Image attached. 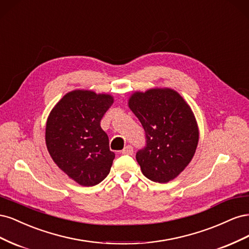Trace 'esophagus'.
Returning <instances> with one entry per match:
<instances>
[{
	"label": "esophagus",
	"mask_w": 249,
	"mask_h": 249,
	"mask_svg": "<svg viewBox=\"0 0 249 249\" xmlns=\"http://www.w3.org/2000/svg\"><path fill=\"white\" fill-rule=\"evenodd\" d=\"M133 153H134V149H133L132 145H126V146L122 150V154H123V155L132 156Z\"/></svg>",
	"instance_id": "34e87169"
}]
</instances>
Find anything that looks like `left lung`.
I'll return each mask as SVG.
<instances>
[{
	"label": "left lung",
	"mask_w": 249,
	"mask_h": 249,
	"mask_svg": "<svg viewBox=\"0 0 249 249\" xmlns=\"http://www.w3.org/2000/svg\"><path fill=\"white\" fill-rule=\"evenodd\" d=\"M129 107L145 132V146L136 160L142 173L156 183H167L190 163L198 143V126L182 96L169 88L135 92Z\"/></svg>",
	"instance_id": "obj_1"
}]
</instances>
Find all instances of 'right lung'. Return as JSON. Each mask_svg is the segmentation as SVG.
I'll return each mask as SVG.
<instances>
[{
	"label": "right lung",
	"mask_w": 249,
	"mask_h": 249,
	"mask_svg": "<svg viewBox=\"0 0 249 249\" xmlns=\"http://www.w3.org/2000/svg\"><path fill=\"white\" fill-rule=\"evenodd\" d=\"M113 96L90 90L66 93L48 117L46 143L57 166L81 186H94L106 178L115 154L101 120Z\"/></svg>",
	"instance_id": "obj_1"
}]
</instances>
